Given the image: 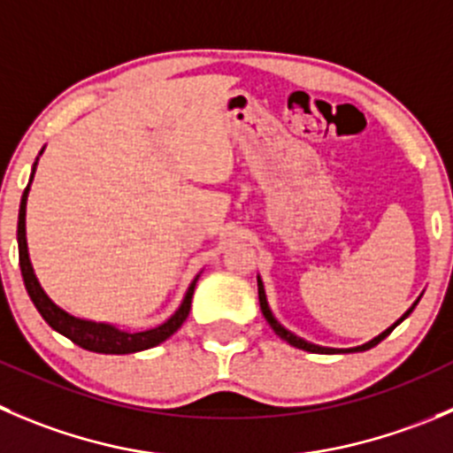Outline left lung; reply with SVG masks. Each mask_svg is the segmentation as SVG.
Instances as JSON below:
<instances>
[{
	"mask_svg": "<svg viewBox=\"0 0 453 453\" xmlns=\"http://www.w3.org/2000/svg\"><path fill=\"white\" fill-rule=\"evenodd\" d=\"M257 296H260V309H262V316H265V318H266V322H269V326H271V329H273V331H275V334H278V335H280V338H282V340H287V342H288V344H294V347H298V349H304V351H311V353H335V351H338V349H326V347H318V344H311V342H307V340L298 338V335H294V334H291V331H287V329H284V326H282V325H280V322H278V320H275V318H273V313H271L269 304H266L265 287H262L260 278H257ZM411 311H413V307H411V309H409V311H407V313H404V316H403V318H400V320H398V322H395V325H394V326H391V329L382 331V334H380V335H378V338H373V340H372V342L363 344V347H356V349H351V351H365V349H372V347H373V344H378V342H380V340H385V338H387V335H389V334H391V331H394V329H395V326H398V325H400V322H403V320H404V318H407V316H409V313H411Z\"/></svg>",
	"mask_w": 453,
	"mask_h": 453,
	"instance_id": "8db88e82",
	"label": "left lung"
}]
</instances>
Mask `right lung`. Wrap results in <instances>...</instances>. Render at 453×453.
Instances as JSON below:
<instances>
[{"instance_id": "1", "label": "right lung", "mask_w": 453, "mask_h": 453, "mask_svg": "<svg viewBox=\"0 0 453 453\" xmlns=\"http://www.w3.org/2000/svg\"><path fill=\"white\" fill-rule=\"evenodd\" d=\"M35 166H33V173H35ZM30 182H33V175H30ZM30 182L28 187L24 188V196H21L19 219H17L19 269H21V278H24V287L26 291H28L30 300H33V304L37 307V311L42 313V318L49 322V326H53L58 334L66 335L71 342L80 344L81 349H88V351H95V353H135V351H144V349L155 347V344L165 342L166 338H171V335L182 326V322L188 318L197 278L191 282L187 296H184L182 307L175 311V316L171 318V320H166L165 325L155 326V329L137 331V334L119 331L111 325H100V322L80 320V318L68 316V313L62 311L58 304L50 303V298L44 294V288L40 287L35 273H33V266H30V260H28V247H26V197H28Z\"/></svg>"}]
</instances>
